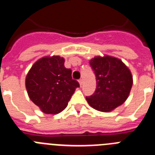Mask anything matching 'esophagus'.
<instances>
[{
    "mask_svg": "<svg viewBox=\"0 0 155 155\" xmlns=\"http://www.w3.org/2000/svg\"><path fill=\"white\" fill-rule=\"evenodd\" d=\"M78 81H79V84H80L81 87L82 84H83V80H82V79H80V80H79Z\"/></svg>",
    "mask_w": 155,
    "mask_h": 155,
    "instance_id": "1",
    "label": "esophagus"
}]
</instances>
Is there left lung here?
Instances as JSON below:
<instances>
[{"mask_svg":"<svg viewBox=\"0 0 155 155\" xmlns=\"http://www.w3.org/2000/svg\"><path fill=\"white\" fill-rule=\"evenodd\" d=\"M96 77V89L86 97L87 103L96 110L110 112L128 98L133 77L127 66L116 57H95L89 61Z\"/></svg>","mask_w":155,"mask_h":155,"instance_id":"1","label":"left lung"}]
</instances>
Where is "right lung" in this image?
I'll list each match as a JSON object with an SVG mask.
<instances>
[{
    "instance_id": "obj_1",
    "label": "right lung",
    "mask_w": 155,
    "mask_h": 155,
    "mask_svg": "<svg viewBox=\"0 0 155 155\" xmlns=\"http://www.w3.org/2000/svg\"><path fill=\"white\" fill-rule=\"evenodd\" d=\"M71 69L64 67L59 56L39 59L32 65L25 79L30 99L46 114L64 110L80 84L72 79Z\"/></svg>"
}]
</instances>
